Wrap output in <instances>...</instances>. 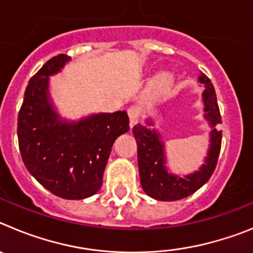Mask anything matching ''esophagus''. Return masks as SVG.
<instances>
[{"label": "esophagus", "instance_id": "obj_1", "mask_svg": "<svg viewBox=\"0 0 253 253\" xmlns=\"http://www.w3.org/2000/svg\"><path fill=\"white\" fill-rule=\"evenodd\" d=\"M128 116L130 126L133 128L134 125L138 123V120H139V109L137 106H130L128 109Z\"/></svg>", "mask_w": 253, "mask_h": 253}]
</instances>
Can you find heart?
Masks as SVG:
<instances>
[{
	"mask_svg": "<svg viewBox=\"0 0 253 253\" xmlns=\"http://www.w3.org/2000/svg\"><path fill=\"white\" fill-rule=\"evenodd\" d=\"M158 80H160L161 84H166V82L169 81V76L165 75V73H162V75H161L160 77H158Z\"/></svg>",
	"mask_w": 253,
	"mask_h": 253,
	"instance_id": "1",
	"label": "heart"
}]
</instances>
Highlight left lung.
<instances>
[{
  "mask_svg": "<svg viewBox=\"0 0 253 253\" xmlns=\"http://www.w3.org/2000/svg\"><path fill=\"white\" fill-rule=\"evenodd\" d=\"M199 82L205 86L203 92L204 118L209 122L211 128L209 151L205 157V163L199 169V171L184 177L169 172L166 167L165 143L161 139L160 133L140 124H137L133 128L134 138L137 140L138 146L140 185L144 193L156 200L175 202L191 195L208 182L215 169L222 146V130L218 129L219 124H222V119L211 81L202 73L199 76ZM147 124L153 125V123L147 120Z\"/></svg>",
  "mask_w": 253,
  "mask_h": 253,
  "instance_id": "8db88e82",
  "label": "left lung"
}]
</instances>
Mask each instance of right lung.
<instances>
[{
    "instance_id": "obj_1",
    "label": "right lung",
    "mask_w": 253,
    "mask_h": 253,
    "mask_svg": "<svg viewBox=\"0 0 253 253\" xmlns=\"http://www.w3.org/2000/svg\"><path fill=\"white\" fill-rule=\"evenodd\" d=\"M68 60L58 54L30 78L17 116V138L24 165L35 180L59 198L80 200L101 187L113 144L129 130V118L115 111L62 120L51 105L49 76Z\"/></svg>"
}]
</instances>
